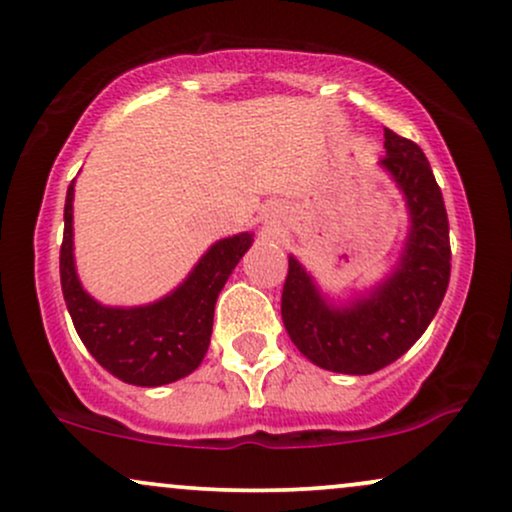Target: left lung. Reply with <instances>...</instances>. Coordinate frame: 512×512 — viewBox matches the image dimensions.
<instances>
[{
    "label": "left lung",
    "instance_id": "8db88e82",
    "mask_svg": "<svg viewBox=\"0 0 512 512\" xmlns=\"http://www.w3.org/2000/svg\"><path fill=\"white\" fill-rule=\"evenodd\" d=\"M387 154L380 166L395 175L407 197L411 231L395 274L351 305L332 308L289 257L281 317L298 351L334 373L368 375L407 354L426 332L450 281V223L443 192L424 151L385 129Z\"/></svg>",
    "mask_w": 512,
    "mask_h": 512
}]
</instances>
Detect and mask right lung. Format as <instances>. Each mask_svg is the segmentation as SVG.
Listing matches in <instances>:
<instances>
[{
	"label": "right lung",
	"instance_id": "add662e5",
	"mask_svg": "<svg viewBox=\"0 0 512 512\" xmlns=\"http://www.w3.org/2000/svg\"><path fill=\"white\" fill-rule=\"evenodd\" d=\"M74 182L64 202L60 279L76 334L101 366L122 383L158 387L185 378L209 349L216 298L240 257L250 248L248 233L223 238L170 296L144 308H105L81 289L72 252Z\"/></svg>",
	"mask_w": 512,
	"mask_h": 512
}]
</instances>
